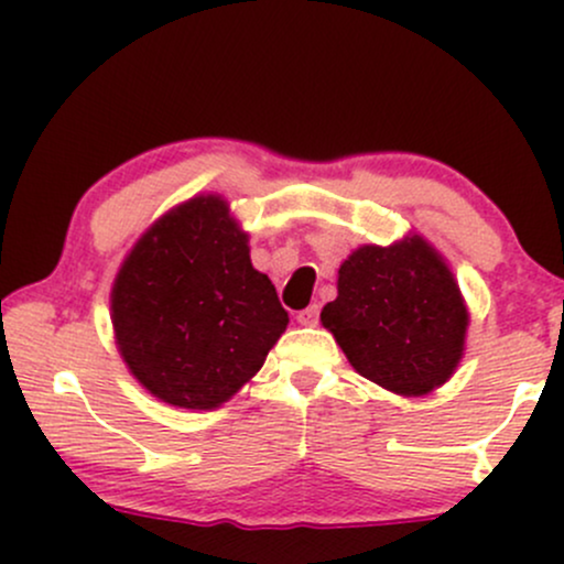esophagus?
Segmentation results:
<instances>
[{"label": "esophagus", "mask_w": 564, "mask_h": 564, "mask_svg": "<svg viewBox=\"0 0 564 564\" xmlns=\"http://www.w3.org/2000/svg\"><path fill=\"white\" fill-rule=\"evenodd\" d=\"M296 321L302 323V326H318L321 321V304H310V307H304L296 313Z\"/></svg>", "instance_id": "34e87169"}]
</instances>
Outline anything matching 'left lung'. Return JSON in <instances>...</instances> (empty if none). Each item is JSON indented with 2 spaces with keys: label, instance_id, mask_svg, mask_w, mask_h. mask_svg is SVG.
I'll return each instance as SVG.
<instances>
[{
  "label": "left lung",
  "instance_id": "left-lung-1",
  "mask_svg": "<svg viewBox=\"0 0 564 564\" xmlns=\"http://www.w3.org/2000/svg\"><path fill=\"white\" fill-rule=\"evenodd\" d=\"M339 296L321 321L360 377L398 394H426L458 366L467 307L451 270L419 236L364 246L339 268Z\"/></svg>",
  "mask_w": 564,
  "mask_h": 564
}]
</instances>
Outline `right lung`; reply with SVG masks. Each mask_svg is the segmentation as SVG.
I'll return each mask as SVG.
<instances>
[{"label": "right lung", "mask_w": 564, "mask_h": 564, "mask_svg": "<svg viewBox=\"0 0 564 564\" xmlns=\"http://www.w3.org/2000/svg\"><path fill=\"white\" fill-rule=\"evenodd\" d=\"M215 196L161 217L121 264L111 310L121 358L145 390L217 408L260 371L289 313Z\"/></svg>", "instance_id": "add662e5"}]
</instances>
